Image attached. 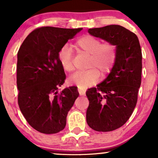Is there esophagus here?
<instances>
[{"label":"esophagus","instance_id":"34e87169","mask_svg":"<svg viewBox=\"0 0 158 158\" xmlns=\"http://www.w3.org/2000/svg\"><path fill=\"white\" fill-rule=\"evenodd\" d=\"M78 91H79V93L81 96H84L85 94V91H86V89H85V88H79V89H78Z\"/></svg>","mask_w":158,"mask_h":158}]
</instances>
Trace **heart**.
Returning a JSON list of instances; mask_svg holds the SVG:
<instances>
[{
  "label": "heart",
  "instance_id": "heart-1",
  "mask_svg": "<svg viewBox=\"0 0 158 158\" xmlns=\"http://www.w3.org/2000/svg\"><path fill=\"white\" fill-rule=\"evenodd\" d=\"M74 48L81 52L89 55L85 71L77 72L70 79V83L79 88H86L94 84L99 78L110 73L117 59V45L112 41L102 42L100 39L93 35H86L78 39L74 43ZM59 61L65 71L73 72L75 70L72 48L64 45L59 52Z\"/></svg>",
  "mask_w": 158,
  "mask_h": 158
}]
</instances>
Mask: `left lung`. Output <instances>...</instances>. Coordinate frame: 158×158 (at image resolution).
<instances>
[{
  "mask_svg": "<svg viewBox=\"0 0 158 158\" xmlns=\"http://www.w3.org/2000/svg\"><path fill=\"white\" fill-rule=\"evenodd\" d=\"M88 32L117 45V59L111 72L86 92L88 126L97 131H114L128 121L137 105L142 73L140 45L135 33L119 25L89 29Z\"/></svg>",
  "mask_w": 158,
  "mask_h": 158,
  "instance_id": "left-lung-1",
  "label": "left lung"
}]
</instances>
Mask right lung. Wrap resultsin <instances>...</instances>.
Instances as JSON below:
<instances>
[{
  "label": "right lung",
  "mask_w": 158,
  "mask_h": 158,
  "mask_svg": "<svg viewBox=\"0 0 158 158\" xmlns=\"http://www.w3.org/2000/svg\"><path fill=\"white\" fill-rule=\"evenodd\" d=\"M81 30L39 27L27 35L18 52V103L27 123L41 133L62 131L79 97L76 86L58 91L66 79L59 52Z\"/></svg>",
  "instance_id": "obj_1"
}]
</instances>
